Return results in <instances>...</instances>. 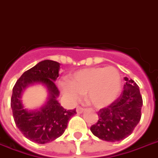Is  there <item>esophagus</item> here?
I'll list each match as a JSON object with an SVG mask.
<instances>
[{
	"label": "esophagus",
	"instance_id": "34e87169",
	"mask_svg": "<svg viewBox=\"0 0 158 158\" xmlns=\"http://www.w3.org/2000/svg\"><path fill=\"white\" fill-rule=\"evenodd\" d=\"M84 111V109L82 108V107H79V106H78L76 108V112L78 114H82V113Z\"/></svg>",
	"mask_w": 158,
	"mask_h": 158
}]
</instances>
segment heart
I'll use <instances>...</instances> for the list:
<instances>
[{"mask_svg":"<svg viewBox=\"0 0 158 158\" xmlns=\"http://www.w3.org/2000/svg\"><path fill=\"white\" fill-rule=\"evenodd\" d=\"M64 94L71 101L87 93L88 103L97 108L109 106L118 98L121 91V76L116 68L91 67L77 70L69 82H61Z\"/></svg>","mask_w":158,"mask_h":158,"instance_id":"1","label":"heart"}]
</instances>
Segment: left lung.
Here are the masks:
<instances>
[{"label":"left lung","instance_id":"obj_1","mask_svg":"<svg viewBox=\"0 0 158 158\" xmlns=\"http://www.w3.org/2000/svg\"><path fill=\"white\" fill-rule=\"evenodd\" d=\"M126 83L120 97L107 108L100 110L98 121L91 127L95 136L109 142L120 141L132 133L141 118L143 100L139 87L132 79Z\"/></svg>","mask_w":158,"mask_h":158}]
</instances>
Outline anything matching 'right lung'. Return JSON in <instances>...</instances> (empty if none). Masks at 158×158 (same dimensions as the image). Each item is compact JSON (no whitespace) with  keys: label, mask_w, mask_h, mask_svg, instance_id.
<instances>
[{"label":"right lung","mask_w":158,"mask_h":158,"mask_svg":"<svg viewBox=\"0 0 158 158\" xmlns=\"http://www.w3.org/2000/svg\"><path fill=\"white\" fill-rule=\"evenodd\" d=\"M60 63L52 60L40 61L21 75L13 88L10 106L15 124L28 139L37 143H46L63 134L68 121L76 110H66L57 101L59 91L54 82L59 76ZM40 84L46 88L48 97L40 109L24 107L21 96L30 85Z\"/></svg>","instance_id":"right-lung-1"}]
</instances>
